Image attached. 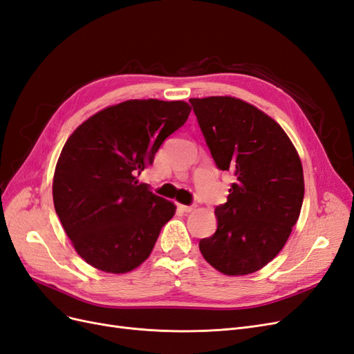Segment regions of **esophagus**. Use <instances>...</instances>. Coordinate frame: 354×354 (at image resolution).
Wrapping results in <instances>:
<instances>
[{
	"label": "esophagus",
	"mask_w": 354,
	"mask_h": 354,
	"mask_svg": "<svg viewBox=\"0 0 354 354\" xmlns=\"http://www.w3.org/2000/svg\"><path fill=\"white\" fill-rule=\"evenodd\" d=\"M177 208H178L181 212H190V211H194V207H192V205H181V203H178Z\"/></svg>",
	"instance_id": "34e87169"
}]
</instances>
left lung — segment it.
<instances>
[{"label":"left lung","mask_w":354,"mask_h":354,"mask_svg":"<svg viewBox=\"0 0 354 354\" xmlns=\"http://www.w3.org/2000/svg\"><path fill=\"white\" fill-rule=\"evenodd\" d=\"M217 168L233 183L216 207L217 230L199 241L214 269L250 274L270 263L286 243L304 198L301 160L282 127L234 97L190 99Z\"/></svg>","instance_id":"left-lung-1"}]
</instances>
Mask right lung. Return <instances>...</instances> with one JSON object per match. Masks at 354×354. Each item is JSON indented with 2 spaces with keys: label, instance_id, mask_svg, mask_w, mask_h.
<instances>
[{
  "label": "right lung",
  "instance_id": "1",
  "mask_svg": "<svg viewBox=\"0 0 354 354\" xmlns=\"http://www.w3.org/2000/svg\"><path fill=\"white\" fill-rule=\"evenodd\" d=\"M189 113L186 102L127 100L88 118L63 146L53 201L75 250L95 269L127 273L151 255L176 205L137 176Z\"/></svg>",
  "mask_w": 354,
  "mask_h": 354
}]
</instances>
